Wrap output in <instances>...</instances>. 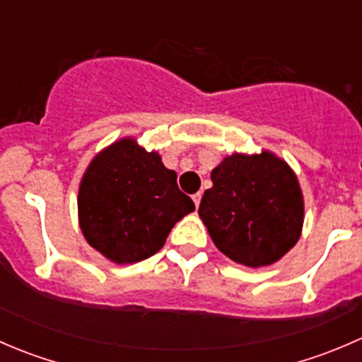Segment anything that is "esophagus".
<instances>
[{
    "mask_svg": "<svg viewBox=\"0 0 362 362\" xmlns=\"http://www.w3.org/2000/svg\"><path fill=\"white\" fill-rule=\"evenodd\" d=\"M202 192H196L194 196H192V202H194L196 206H199V203H202Z\"/></svg>",
    "mask_w": 362,
    "mask_h": 362,
    "instance_id": "1",
    "label": "esophagus"
}]
</instances>
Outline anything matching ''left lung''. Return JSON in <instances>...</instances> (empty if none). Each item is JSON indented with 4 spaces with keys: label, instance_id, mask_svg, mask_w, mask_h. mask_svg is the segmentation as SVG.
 <instances>
[{
    "label": "left lung",
    "instance_id": "left-lung-1",
    "mask_svg": "<svg viewBox=\"0 0 362 362\" xmlns=\"http://www.w3.org/2000/svg\"><path fill=\"white\" fill-rule=\"evenodd\" d=\"M199 217L215 247L249 268L282 259L301 236L305 204L289 164L268 151L233 154L211 170Z\"/></svg>",
    "mask_w": 362,
    "mask_h": 362
}]
</instances>
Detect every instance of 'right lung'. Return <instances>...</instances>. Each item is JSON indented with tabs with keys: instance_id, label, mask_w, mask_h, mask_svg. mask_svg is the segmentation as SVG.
Listing matches in <instances>:
<instances>
[{
	"instance_id": "1",
	"label": "right lung",
	"mask_w": 362,
	"mask_h": 362,
	"mask_svg": "<svg viewBox=\"0 0 362 362\" xmlns=\"http://www.w3.org/2000/svg\"><path fill=\"white\" fill-rule=\"evenodd\" d=\"M191 211L194 203L178 189L177 173L134 138L101 151L80 182V229L93 249L117 264L154 255Z\"/></svg>"
}]
</instances>
